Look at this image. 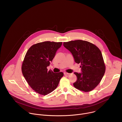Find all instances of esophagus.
<instances>
[{
	"label": "esophagus",
	"instance_id": "esophagus-1",
	"mask_svg": "<svg viewBox=\"0 0 122 122\" xmlns=\"http://www.w3.org/2000/svg\"><path fill=\"white\" fill-rule=\"evenodd\" d=\"M64 74H65V75H68V74H69V73L65 72H64Z\"/></svg>",
	"mask_w": 122,
	"mask_h": 122
}]
</instances>
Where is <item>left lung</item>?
I'll use <instances>...</instances> for the list:
<instances>
[{"mask_svg": "<svg viewBox=\"0 0 122 122\" xmlns=\"http://www.w3.org/2000/svg\"><path fill=\"white\" fill-rule=\"evenodd\" d=\"M71 52L76 63L81 64V72H74L77 80L75 87L87 92L99 83L105 72V65L100 50L95 45L87 41L76 40L63 43Z\"/></svg>", "mask_w": 122, "mask_h": 122, "instance_id": "1", "label": "left lung"}]
</instances>
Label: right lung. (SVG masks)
Masks as SVG:
<instances>
[{"label":"right lung","mask_w":122,"mask_h":122,"mask_svg":"<svg viewBox=\"0 0 122 122\" xmlns=\"http://www.w3.org/2000/svg\"><path fill=\"white\" fill-rule=\"evenodd\" d=\"M62 42L44 41L32 45L27 51L22 66L23 75L37 93L46 95L57 87L64 74L48 71L47 67L54 58Z\"/></svg>","instance_id":"obj_1"}]
</instances>
